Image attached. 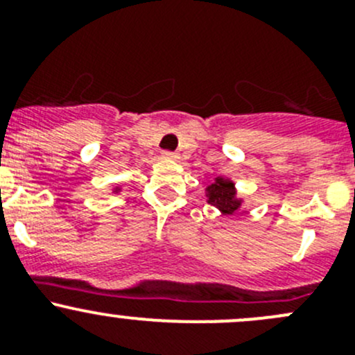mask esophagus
Listing matches in <instances>:
<instances>
[{"mask_svg":"<svg viewBox=\"0 0 355 355\" xmlns=\"http://www.w3.org/2000/svg\"><path fill=\"white\" fill-rule=\"evenodd\" d=\"M162 159H166V160H178L179 157H178V153H174V152H164L162 153Z\"/></svg>","mask_w":355,"mask_h":355,"instance_id":"34e87169","label":"esophagus"}]
</instances>
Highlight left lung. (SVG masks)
I'll list each match as a JSON object with an SVG mask.
<instances>
[{"instance_id": "obj_1", "label": "left lung", "mask_w": 355, "mask_h": 355, "mask_svg": "<svg viewBox=\"0 0 355 355\" xmlns=\"http://www.w3.org/2000/svg\"><path fill=\"white\" fill-rule=\"evenodd\" d=\"M207 203L216 207L223 216H234L245 205V200L238 195L236 182L230 178L217 176L205 188Z\"/></svg>"}]
</instances>
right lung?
Returning a JSON list of instances; mask_svg holds the SVG:
<instances>
[{
	"mask_svg": "<svg viewBox=\"0 0 355 355\" xmlns=\"http://www.w3.org/2000/svg\"><path fill=\"white\" fill-rule=\"evenodd\" d=\"M121 191H122L121 186H114V188H112V193H114V195H117V193H121Z\"/></svg>",
	"mask_w": 355,
	"mask_h": 355,
	"instance_id": "1",
	"label": "right lung"
}]
</instances>
